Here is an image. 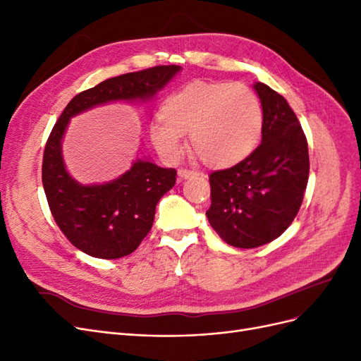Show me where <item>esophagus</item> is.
<instances>
[{
  "label": "esophagus",
  "mask_w": 361,
  "mask_h": 361,
  "mask_svg": "<svg viewBox=\"0 0 361 361\" xmlns=\"http://www.w3.org/2000/svg\"><path fill=\"white\" fill-rule=\"evenodd\" d=\"M197 176H199V173H195L192 170H188V169H180L179 170V178L180 179H194Z\"/></svg>",
  "instance_id": "obj_1"
}]
</instances>
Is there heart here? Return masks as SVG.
Listing matches in <instances>:
<instances>
[{"instance_id":"heart-1","label":"heart","mask_w":361,"mask_h":361,"mask_svg":"<svg viewBox=\"0 0 361 361\" xmlns=\"http://www.w3.org/2000/svg\"><path fill=\"white\" fill-rule=\"evenodd\" d=\"M161 120L149 135L158 154L176 161L183 135L207 167L227 169L244 161L257 147L264 130V111L257 94L243 82L185 84L164 99Z\"/></svg>"}]
</instances>
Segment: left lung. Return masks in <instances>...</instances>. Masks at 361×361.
I'll return each instance as SVG.
<instances>
[{"label": "left lung", "instance_id": "left-lung-1", "mask_svg": "<svg viewBox=\"0 0 361 361\" xmlns=\"http://www.w3.org/2000/svg\"><path fill=\"white\" fill-rule=\"evenodd\" d=\"M262 111V143L232 169L209 174L214 231L227 244L256 248L279 238L297 216L309 180L307 140L288 101L255 82Z\"/></svg>", "mask_w": 361, "mask_h": 361}]
</instances>
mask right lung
<instances>
[{"mask_svg":"<svg viewBox=\"0 0 361 361\" xmlns=\"http://www.w3.org/2000/svg\"><path fill=\"white\" fill-rule=\"evenodd\" d=\"M180 71L170 64L102 81L76 94L52 128L43 154V188L54 220L85 255L118 259L137 250L154 224L157 203L176 183V170L137 158L128 171L110 182L80 183L63 159V137L71 118L110 102H149Z\"/></svg>","mask_w":361,"mask_h":361,"instance_id":"right-lung-1","label":"right lung"}]
</instances>
